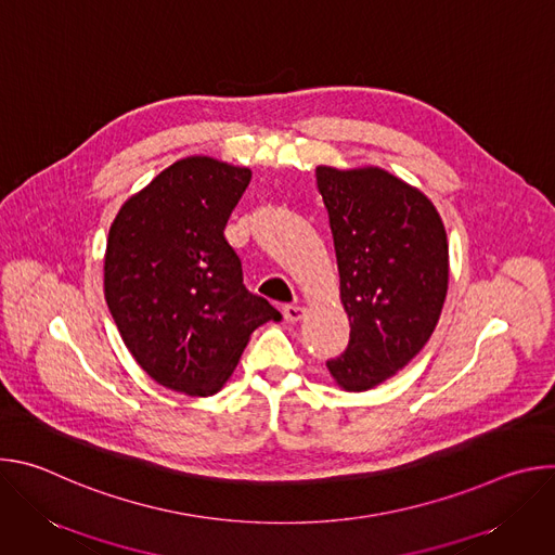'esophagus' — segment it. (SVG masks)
Returning <instances> with one entry per match:
<instances>
[{
    "mask_svg": "<svg viewBox=\"0 0 555 555\" xmlns=\"http://www.w3.org/2000/svg\"><path fill=\"white\" fill-rule=\"evenodd\" d=\"M305 313H307V309L302 305H285L283 307V315L287 323H300L305 319Z\"/></svg>",
    "mask_w": 555,
    "mask_h": 555,
    "instance_id": "obj_1",
    "label": "esophagus"
}]
</instances>
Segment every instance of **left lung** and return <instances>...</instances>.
<instances>
[{"instance_id": "obj_1", "label": "left lung", "mask_w": 555, "mask_h": 555, "mask_svg": "<svg viewBox=\"0 0 555 555\" xmlns=\"http://www.w3.org/2000/svg\"><path fill=\"white\" fill-rule=\"evenodd\" d=\"M330 212L347 351L327 362L347 392L400 373L430 340L448 294L450 257L435 204L382 167H315Z\"/></svg>"}]
</instances>
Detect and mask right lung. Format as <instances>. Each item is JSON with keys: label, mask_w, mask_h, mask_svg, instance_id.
Wrapping results in <instances>:
<instances>
[{"label": "right lung", "mask_w": 555, "mask_h": 555, "mask_svg": "<svg viewBox=\"0 0 555 555\" xmlns=\"http://www.w3.org/2000/svg\"><path fill=\"white\" fill-rule=\"evenodd\" d=\"M253 171L189 155L125 199L105 250V300L122 343L157 384L208 398L250 336L283 315L244 287L223 236Z\"/></svg>", "instance_id": "right-lung-1"}]
</instances>
